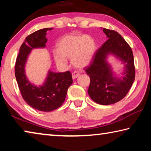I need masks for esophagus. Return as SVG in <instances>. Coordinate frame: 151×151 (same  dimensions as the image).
I'll list each match as a JSON object with an SVG mask.
<instances>
[{
  "mask_svg": "<svg viewBox=\"0 0 151 151\" xmlns=\"http://www.w3.org/2000/svg\"><path fill=\"white\" fill-rule=\"evenodd\" d=\"M79 75H80V73H78V72H76V71H75V72H73L72 73V77H73V79L76 78Z\"/></svg>",
  "mask_w": 151,
  "mask_h": 151,
  "instance_id": "obj_1",
  "label": "esophagus"
}]
</instances>
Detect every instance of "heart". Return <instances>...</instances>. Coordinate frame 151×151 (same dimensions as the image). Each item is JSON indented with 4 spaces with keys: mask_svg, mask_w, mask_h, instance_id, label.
Returning a JSON list of instances; mask_svg holds the SVG:
<instances>
[{
    "mask_svg": "<svg viewBox=\"0 0 151 151\" xmlns=\"http://www.w3.org/2000/svg\"><path fill=\"white\" fill-rule=\"evenodd\" d=\"M58 50L53 52L54 58L58 65L66 63V58H71L73 65L77 68H84L93 59L96 50L94 40L87 35L69 34L58 40Z\"/></svg>",
    "mask_w": 151,
    "mask_h": 151,
    "instance_id": "heart-1",
    "label": "heart"
}]
</instances>
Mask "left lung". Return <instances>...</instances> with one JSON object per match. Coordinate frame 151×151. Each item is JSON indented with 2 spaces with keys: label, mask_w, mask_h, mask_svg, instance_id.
I'll use <instances>...</instances> for the list:
<instances>
[{
  "label": "left lung",
  "mask_w": 151,
  "mask_h": 151,
  "mask_svg": "<svg viewBox=\"0 0 151 151\" xmlns=\"http://www.w3.org/2000/svg\"><path fill=\"white\" fill-rule=\"evenodd\" d=\"M108 40L96 51L89 65L85 68L91 79L88 93L99 104L109 105L117 103L129 91L135 78L134 57L132 49L122 36L114 30L103 29ZM112 54L123 61L125 72L121 78L114 75L106 62Z\"/></svg>",
  "instance_id": "8db88e82"
}]
</instances>
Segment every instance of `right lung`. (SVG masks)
I'll list each match as a JSON object with an SVG mask.
<instances>
[{"mask_svg":"<svg viewBox=\"0 0 151 151\" xmlns=\"http://www.w3.org/2000/svg\"><path fill=\"white\" fill-rule=\"evenodd\" d=\"M51 29H42L28 36L20 48L14 67L15 76L22 98L29 106L43 112L52 111L62 105L68 88L73 82L70 71L57 73L49 70L45 83L37 86L28 81L24 74L25 64L30 51L33 48L46 47V35Z\"/></svg>","mask_w":151,"mask_h":151,"instance_id":"add662e5","label":"right lung"}]
</instances>
